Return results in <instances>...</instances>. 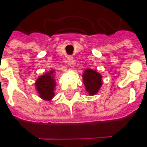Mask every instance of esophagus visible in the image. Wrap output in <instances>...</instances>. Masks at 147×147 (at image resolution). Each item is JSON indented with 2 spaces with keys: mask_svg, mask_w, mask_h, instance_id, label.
Masks as SVG:
<instances>
[{
  "mask_svg": "<svg viewBox=\"0 0 147 147\" xmlns=\"http://www.w3.org/2000/svg\"><path fill=\"white\" fill-rule=\"evenodd\" d=\"M67 62H68V64H69V65H73V64L76 63V61H75L74 58L71 57V56L67 57Z\"/></svg>",
  "mask_w": 147,
  "mask_h": 147,
  "instance_id": "obj_1",
  "label": "esophagus"
}]
</instances>
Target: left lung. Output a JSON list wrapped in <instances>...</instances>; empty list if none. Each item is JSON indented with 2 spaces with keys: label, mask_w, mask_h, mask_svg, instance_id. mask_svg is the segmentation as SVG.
Wrapping results in <instances>:
<instances>
[{
  "label": "left lung",
  "mask_w": 147,
  "mask_h": 147,
  "mask_svg": "<svg viewBox=\"0 0 147 147\" xmlns=\"http://www.w3.org/2000/svg\"><path fill=\"white\" fill-rule=\"evenodd\" d=\"M101 79V75L97 73L95 71L91 69H87L85 71L83 74V82L86 86V91L90 95H94L99 91L102 85Z\"/></svg>",
  "instance_id": "left-lung-1"
}]
</instances>
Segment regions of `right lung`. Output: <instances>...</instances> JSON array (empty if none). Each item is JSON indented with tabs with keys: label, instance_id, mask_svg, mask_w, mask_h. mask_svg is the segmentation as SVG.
I'll return each mask as SVG.
<instances>
[{
	"label": "right lung",
	"instance_id": "obj_1",
	"mask_svg": "<svg viewBox=\"0 0 147 147\" xmlns=\"http://www.w3.org/2000/svg\"><path fill=\"white\" fill-rule=\"evenodd\" d=\"M53 71L40 76L36 81V88L42 99L50 100L54 96L55 80L53 76Z\"/></svg>",
	"mask_w": 147,
	"mask_h": 147
}]
</instances>
